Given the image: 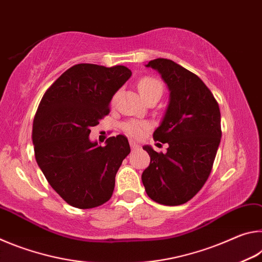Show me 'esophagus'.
<instances>
[{
	"label": "esophagus",
	"instance_id": "esophagus-1",
	"mask_svg": "<svg viewBox=\"0 0 262 262\" xmlns=\"http://www.w3.org/2000/svg\"><path fill=\"white\" fill-rule=\"evenodd\" d=\"M129 144H130L132 150H134V151H135V150H140L141 149V145L139 143H136V142H134V141H130Z\"/></svg>",
	"mask_w": 262,
	"mask_h": 262
}]
</instances>
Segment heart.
<instances>
[{"label": "heart", "mask_w": 262, "mask_h": 262, "mask_svg": "<svg viewBox=\"0 0 262 262\" xmlns=\"http://www.w3.org/2000/svg\"><path fill=\"white\" fill-rule=\"evenodd\" d=\"M137 85H139L141 96L143 97V99L145 101L154 98V97L161 98V96L163 94V84L159 79L155 77H143L140 79ZM115 100H117V95L112 98V104L115 103ZM150 127H151V125H150L148 121L129 120L123 123L122 129L130 137L140 139V137L143 136L145 133L150 129Z\"/></svg>", "instance_id": "obj_1"}]
</instances>
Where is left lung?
<instances>
[{
	"instance_id": "obj_1",
	"label": "left lung",
	"mask_w": 262,
	"mask_h": 262,
	"mask_svg": "<svg viewBox=\"0 0 262 262\" xmlns=\"http://www.w3.org/2000/svg\"><path fill=\"white\" fill-rule=\"evenodd\" d=\"M147 67L162 75L170 101L154 140L167 143L165 154L144 145L150 164L142 173L148 196L164 206L189 201L209 177L219 149L221 112L214 95L200 77L167 59Z\"/></svg>"
}]
</instances>
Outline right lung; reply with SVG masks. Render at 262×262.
Wrapping results in <instances>:
<instances>
[{
  "mask_svg": "<svg viewBox=\"0 0 262 262\" xmlns=\"http://www.w3.org/2000/svg\"><path fill=\"white\" fill-rule=\"evenodd\" d=\"M130 76L125 66L79 63L66 70L42 96L32 128L35 161L70 206L90 209L112 196L129 143L118 135L99 147L89 135L110 113L111 99Z\"/></svg>",
  "mask_w": 262,
  "mask_h": 262,
  "instance_id": "1",
  "label": "right lung"
}]
</instances>
